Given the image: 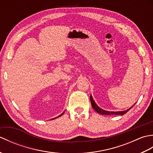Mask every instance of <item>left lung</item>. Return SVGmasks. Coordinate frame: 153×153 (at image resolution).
<instances>
[{
	"mask_svg": "<svg viewBox=\"0 0 153 153\" xmlns=\"http://www.w3.org/2000/svg\"><path fill=\"white\" fill-rule=\"evenodd\" d=\"M90 100H91V106L93 108V109L95 110L97 113L100 114H103V115H123L126 112H128L129 110H130L132 108V107L135 105V103L134 106H132L129 109H127L126 110H123V111L112 112V111H107V110H103L102 108H100V107L95 103V100H93L91 95V96H90Z\"/></svg>",
	"mask_w": 153,
	"mask_h": 153,
	"instance_id": "8db88e82",
	"label": "left lung"
}]
</instances>
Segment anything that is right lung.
I'll return each instance as SVG.
<instances>
[{
  "instance_id": "1",
  "label": "right lung",
  "mask_w": 153,
  "mask_h": 153,
  "mask_svg": "<svg viewBox=\"0 0 153 153\" xmlns=\"http://www.w3.org/2000/svg\"><path fill=\"white\" fill-rule=\"evenodd\" d=\"M64 112H63V113H62V114H60V116H58V117H56V118H53V120H54V119H56V118H58V117H60V116H62V114H64ZM51 120H52V119H51Z\"/></svg>"
}]
</instances>
